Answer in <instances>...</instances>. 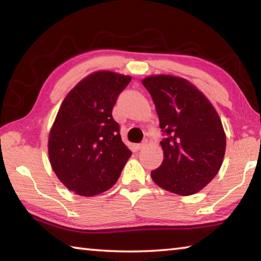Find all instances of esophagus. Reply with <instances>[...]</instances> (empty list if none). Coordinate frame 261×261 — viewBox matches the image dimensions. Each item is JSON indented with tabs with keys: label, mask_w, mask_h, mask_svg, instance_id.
I'll return each instance as SVG.
<instances>
[{
	"label": "esophagus",
	"mask_w": 261,
	"mask_h": 261,
	"mask_svg": "<svg viewBox=\"0 0 261 261\" xmlns=\"http://www.w3.org/2000/svg\"><path fill=\"white\" fill-rule=\"evenodd\" d=\"M145 146H146V141H143V143L137 144V145H136V148H137V149H141V148H144Z\"/></svg>",
	"instance_id": "esophagus-1"
}]
</instances>
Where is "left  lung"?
I'll return each instance as SVG.
<instances>
[{
  "instance_id": "1",
  "label": "left lung",
  "mask_w": 261,
  "mask_h": 261,
  "mask_svg": "<svg viewBox=\"0 0 261 261\" xmlns=\"http://www.w3.org/2000/svg\"><path fill=\"white\" fill-rule=\"evenodd\" d=\"M165 138L163 161L151 171L159 187L179 196L205 188L219 173L226 135L218 113L205 95L185 79L160 74L145 78Z\"/></svg>"
}]
</instances>
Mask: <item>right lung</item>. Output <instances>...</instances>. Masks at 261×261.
<instances>
[{
    "label": "right lung",
    "instance_id": "right-lung-1",
    "mask_svg": "<svg viewBox=\"0 0 261 261\" xmlns=\"http://www.w3.org/2000/svg\"><path fill=\"white\" fill-rule=\"evenodd\" d=\"M130 76L98 71L72 88L57 113L48 141L53 170L69 190L91 197L117 182L131 151L113 118Z\"/></svg>",
    "mask_w": 261,
    "mask_h": 261
}]
</instances>
